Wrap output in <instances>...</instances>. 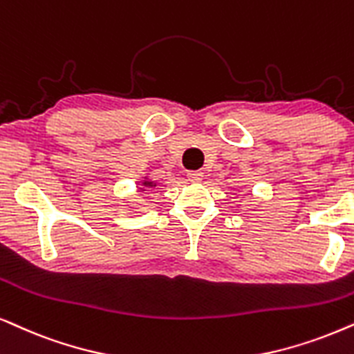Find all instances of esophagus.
Masks as SVG:
<instances>
[{
	"label": "esophagus",
	"instance_id": "1",
	"mask_svg": "<svg viewBox=\"0 0 354 354\" xmlns=\"http://www.w3.org/2000/svg\"><path fill=\"white\" fill-rule=\"evenodd\" d=\"M187 178L190 182H200L201 178H203V172H201V171H188Z\"/></svg>",
	"mask_w": 354,
	"mask_h": 354
}]
</instances>
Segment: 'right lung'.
<instances>
[{
	"label": "right lung",
	"instance_id": "right-lung-1",
	"mask_svg": "<svg viewBox=\"0 0 354 354\" xmlns=\"http://www.w3.org/2000/svg\"><path fill=\"white\" fill-rule=\"evenodd\" d=\"M143 187H146V188H149V187H156V183H154V182H151V180H148V178H146V180H143ZM141 190H143V188H141Z\"/></svg>",
	"mask_w": 354,
	"mask_h": 354
}]
</instances>
